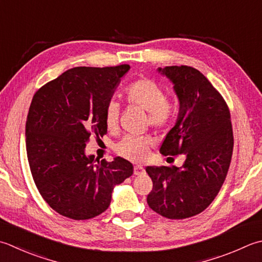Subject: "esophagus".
<instances>
[{"label":"esophagus","instance_id":"obj_1","mask_svg":"<svg viewBox=\"0 0 262 262\" xmlns=\"http://www.w3.org/2000/svg\"><path fill=\"white\" fill-rule=\"evenodd\" d=\"M134 173L137 176H141L143 173H145V169L143 168L142 166H135L134 167Z\"/></svg>","mask_w":262,"mask_h":262}]
</instances>
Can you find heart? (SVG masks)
<instances>
[{
	"label": "heart",
	"instance_id": "obj_1",
	"mask_svg": "<svg viewBox=\"0 0 262 262\" xmlns=\"http://www.w3.org/2000/svg\"><path fill=\"white\" fill-rule=\"evenodd\" d=\"M124 100L128 105L146 111L148 124L152 127H167L175 115V103L165 97V91L152 79L140 78L133 81L125 89ZM118 116L119 107L115 102H110L104 112L105 126L109 130H115L117 128ZM152 144L153 138L150 136H127L116 145V151L128 160L142 161L146 158Z\"/></svg>",
	"mask_w": 262,
	"mask_h": 262
}]
</instances>
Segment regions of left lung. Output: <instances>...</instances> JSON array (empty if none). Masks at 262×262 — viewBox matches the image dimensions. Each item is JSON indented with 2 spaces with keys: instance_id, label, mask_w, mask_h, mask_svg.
Returning a JSON list of instances; mask_svg holds the SVG:
<instances>
[{
  "instance_id": "8db88e82",
  "label": "left lung",
  "mask_w": 262,
  "mask_h": 262,
  "mask_svg": "<svg viewBox=\"0 0 262 262\" xmlns=\"http://www.w3.org/2000/svg\"><path fill=\"white\" fill-rule=\"evenodd\" d=\"M173 84L179 101L175 126L162 142L163 156H185L182 167H146L153 182L147 204L169 219H185L206 210L227 176L234 137L224 97L195 68H159Z\"/></svg>"
}]
</instances>
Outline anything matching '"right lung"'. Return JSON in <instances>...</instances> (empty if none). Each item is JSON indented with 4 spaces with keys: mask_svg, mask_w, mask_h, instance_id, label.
I'll return each instance as SVG.
<instances>
[{
    "mask_svg": "<svg viewBox=\"0 0 262 262\" xmlns=\"http://www.w3.org/2000/svg\"><path fill=\"white\" fill-rule=\"evenodd\" d=\"M130 67H76L36 92L26 121L33 179L54 211L75 220L109 208L114 187L133 175L126 159L95 163L85 155L91 136L106 134L104 112Z\"/></svg>",
    "mask_w": 262,
    "mask_h": 262,
    "instance_id": "obj_1",
    "label": "right lung"
}]
</instances>
